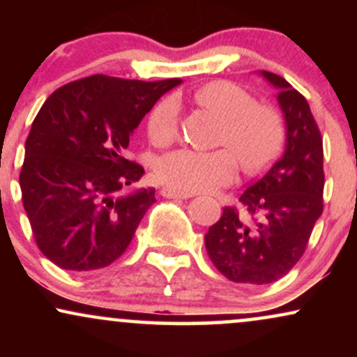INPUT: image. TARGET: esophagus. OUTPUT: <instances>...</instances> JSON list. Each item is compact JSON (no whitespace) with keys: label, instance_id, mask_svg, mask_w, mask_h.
<instances>
[{"label":"esophagus","instance_id":"obj_1","mask_svg":"<svg viewBox=\"0 0 357 357\" xmlns=\"http://www.w3.org/2000/svg\"><path fill=\"white\" fill-rule=\"evenodd\" d=\"M161 195L165 198H179V199H188L192 198L191 192H184V191H178V190H171V188H162Z\"/></svg>","mask_w":357,"mask_h":357}]
</instances>
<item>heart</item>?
<instances>
[{"label":"heart","instance_id":"obj_1","mask_svg":"<svg viewBox=\"0 0 357 357\" xmlns=\"http://www.w3.org/2000/svg\"><path fill=\"white\" fill-rule=\"evenodd\" d=\"M195 100L225 119L216 151L178 149L165 154L155 165V178L171 190L184 192L211 191L233 183L240 162L248 174L272 165L284 142L285 129L277 109L257 104L241 85L215 80L195 92ZM147 137L154 146H167L179 132V105L174 97L159 100L147 117Z\"/></svg>","mask_w":357,"mask_h":357}]
</instances>
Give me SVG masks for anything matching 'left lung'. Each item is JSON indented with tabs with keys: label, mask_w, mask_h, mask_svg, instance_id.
<instances>
[{
	"label": "left lung",
	"mask_w": 357,
	"mask_h": 357,
	"mask_svg": "<svg viewBox=\"0 0 357 357\" xmlns=\"http://www.w3.org/2000/svg\"><path fill=\"white\" fill-rule=\"evenodd\" d=\"M278 89L285 116L284 155L241 192L243 211L225 206L204 235L210 260L236 284H272L304 255L324 208V149L309 102L284 77L261 72Z\"/></svg>",
	"instance_id": "8db88e82"
}]
</instances>
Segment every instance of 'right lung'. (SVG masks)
I'll list each match as a JSON object with an SVG mask.
<instances>
[{
  "label": "right lung",
  "mask_w": 357,
  "mask_h": 357,
  "mask_svg": "<svg viewBox=\"0 0 357 357\" xmlns=\"http://www.w3.org/2000/svg\"><path fill=\"white\" fill-rule=\"evenodd\" d=\"M179 84L97 73L45 100L24 144L20 186L36 245L60 268H104L129 247L155 202L153 188L124 192L144 174L126 158L129 137Z\"/></svg>",
  "instance_id": "1"
}]
</instances>
